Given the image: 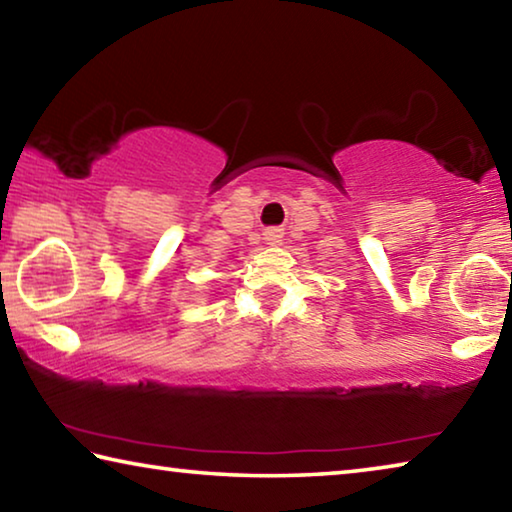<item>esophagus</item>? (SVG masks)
Returning a JSON list of instances; mask_svg holds the SVG:
<instances>
[{
	"instance_id": "1",
	"label": "esophagus",
	"mask_w": 512,
	"mask_h": 512,
	"mask_svg": "<svg viewBox=\"0 0 512 512\" xmlns=\"http://www.w3.org/2000/svg\"><path fill=\"white\" fill-rule=\"evenodd\" d=\"M282 237H284V230H280V228L266 230V235H264L268 246H280L282 244Z\"/></svg>"
}]
</instances>
